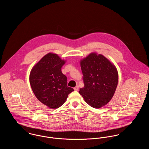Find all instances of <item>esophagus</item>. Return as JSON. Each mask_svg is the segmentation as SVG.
<instances>
[{
  "label": "esophagus",
  "instance_id": "esophagus-1",
  "mask_svg": "<svg viewBox=\"0 0 149 149\" xmlns=\"http://www.w3.org/2000/svg\"><path fill=\"white\" fill-rule=\"evenodd\" d=\"M74 91H78V90H79V86H78V85L76 86L75 88H74Z\"/></svg>",
  "mask_w": 149,
  "mask_h": 149
}]
</instances>
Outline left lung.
I'll return each mask as SVG.
<instances>
[{
  "label": "left lung",
  "mask_w": 149,
  "mask_h": 149,
  "mask_svg": "<svg viewBox=\"0 0 149 149\" xmlns=\"http://www.w3.org/2000/svg\"><path fill=\"white\" fill-rule=\"evenodd\" d=\"M84 86L79 91L93 108L105 106L112 99L118 81L115 66L103 55L91 53L81 60Z\"/></svg>",
  "instance_id": "1"
}]
</instances>
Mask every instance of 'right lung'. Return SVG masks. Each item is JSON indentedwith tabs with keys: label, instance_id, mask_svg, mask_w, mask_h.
Masks as SVG:
<instances>
[{
	"label": "right lung",
	"instance_id": "obj_1",
	"mask_svg": "<svg viewBox=\"0 0 149 149\" xmlns=\"http://www.w3.org/2000/svg\"><path fill=\"white\" fill-rule=\"evenodd\" d=\"M65 61L57 54L49 53L36 64L29 75V82L36 98L46 106H61L74 89L68 86L67 78L61 71Z\"/></svg>",
	"mask_w": 149,
	"mask_h": 149
}]
</instances>
